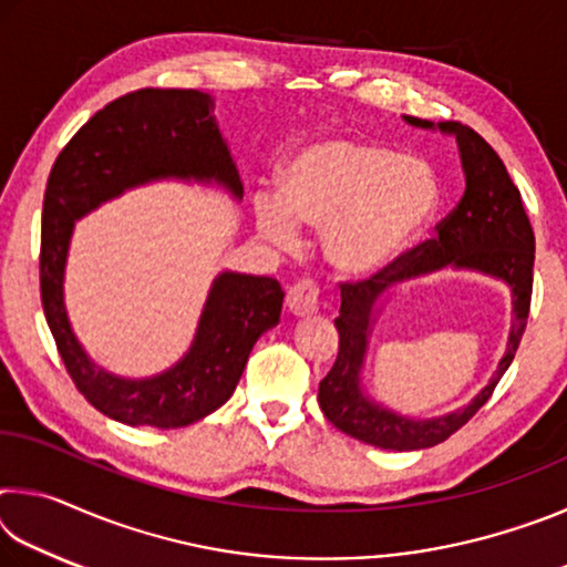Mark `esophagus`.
Returning <instances> with one entry per match:
<instances>
[{
	"mask_svg": "<svg viewBox=\"0 0 567 567\" xmlns=\"http://www.w3.org/2000/svg\"><path fill=\"white\" fill-rule=\"evenodd\" d=\"M320 285L312 280V277H302V280H297L290 285V290H287V310L292 315H312L318 312L320 307Z\"/></svg>",
	"mask_w": 567,
	"mask_h": 567,
	"instance_id": "obj_1",
	"label": "esophagus"
}]
</instances>
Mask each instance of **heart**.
Returning a JSON list of instances; mask_svg holds the SVG:
<instances>
[{"mask_svg": "<svg viewBox=\"0 0 567 567\" xmlns=\"http://www.w3.org/2000/svg\"><path fill=\"white\" fill-rule=\"evenodd\" d=\"M277 185L280 197L257 199L260 233L295 247L297 225L324 227V252L350 275L395 260L437 205L427 162L364 140L312 142L287 159Z\"/></svg>", "mask_w": 567, "mask_h": 567, "instance_id": "1", "label": "heart"}]
</instances>
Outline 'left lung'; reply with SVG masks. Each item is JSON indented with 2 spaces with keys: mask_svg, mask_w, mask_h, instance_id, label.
Returning a JSON list of instances; mask_svg holds the SVG:
<instances>
[{
  "mask_svg": "<svg viewBox=\"0 0 567 567\" xmlns=\"http://www.w3.org/2000/svg\"><path fill=\"white\" fill-rule=\"evenodd\" d=\"M410 124L433 127V122L408 117ZM443 132H455L460 157L465 169V195L435 225V237L400 252L382 270L364 280L340 282V318L334 328L340 332L338 360L320 380L318 402L334 427L362 443L385 450H422L445 443L475 412L491 400L505 370L511 368L520 348L533 297L535 235L523 207L520 189L507 175L497 152L480 134L460 122H440ZM445 264L470 266L501 276L514 287L516 320L508 341V352L496 378L467 409L437 421H408L372 406L361 398L357 372L367 343L371 305L390 284L410 276L426 274Z\"/></svg>",
  "mask_w": 567,
  "mask_h": 567,
  "instance_id": "1",
  "label": "left lung"
}]
</instances>
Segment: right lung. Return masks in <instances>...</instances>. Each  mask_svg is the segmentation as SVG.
<instances>
[{"instance_id": "add662e5", "label": "right lung", "mask_w": 567, "mask_h": 567, "mask_svg": "<svg viewBox=\"0 0 567 567\" xmlns=\"http://www.w3.org/2000/svg\"><path fill=\"white\" fill-rule=\"evenodd\" d=\"M157 177H215L243 195L205 92L134 90L104 104L66 142L44 189L40 292L56 350L84 400L124 425L169 430L225 405L257 338L280 322L282 290L272 277L219 275L192 350L165 375L132 382L94 368L74 340L62 302L72 225L122 189Z\"/></svg>"}]
</instances>
